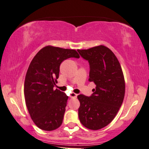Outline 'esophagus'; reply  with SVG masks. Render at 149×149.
I'll return each instance as SVG.
<instances>
[{
  "label": "esophagus",
  "mask_w": 149,
  "mask_h": 149,
  "mask_svg": "<svg viewBox=\"0 0 149 149\" xmlns=\"http://www.w3.org/2000/svg\"><path fill=\"white\" fill-rule=\"evenodd\" d=\"M77 95H78V94H76L75 93H71L70 94V97H76Z\"/></svg>",
  "instance_id": "obj_1"
}]
</instances>
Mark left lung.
Wrapping results in <instances>:
<instances>
[{"instance_id": "left-lung-1", "label": "left lung", "mask_w": 149, "mask_h": 149, "mask_svg": "<svg viewBox=\"0 0 149 149\" xmlns=\"http://www.w3.org/2000/svg\"><path fill=\"white\" fill-rule=\"evenodd\" d=\"M90 65L89 82L96 85L91 96L78 95L79 119L91 130L102 129L112 122L123 102L125 81L118 58L104 45L78 49Z\"/></svg>"}]
</instances>
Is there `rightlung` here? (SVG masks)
I'll use <instances>...</instances> for the list:
<instances>
[{"label": "right lung", "instance_id": "1", "mask_svg": "<svg viewBox=\"0 0 149 149\" xmlns=\"http://www.w3.org/2000/svg\"><path fill=\"white\" fill-rule=\"evenodd\" d=\"M69 58L80 56L75 49L48 45L33 57L26 73V106L35 125L44 131H54L63 123L68 96L54 86L58 82L60 65Z\"/></svg>", "mask_w": 149, "mask_h": 149}]
</instances>
